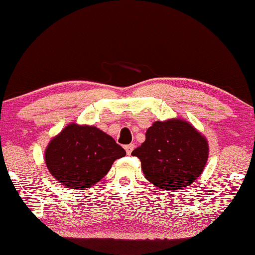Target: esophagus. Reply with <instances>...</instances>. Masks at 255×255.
<instances>
[{"instance_id":"esophagus-1","label":"esophagus","mask_w":255,"mask_h":255,"mask_svg":"<svg viewBox=\"0 0 255 255\" xmlns=\"http://www.w3.org/2000/svg\"><path fill=\"white\" fill-rule=\"evenodd\" d=\"M133 148H134V145H133V144H128V145H125L124 149H125V151H127L128 154H131Z\"/></svg>"}]
</instances>
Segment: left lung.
<instances>
[{"label":"left lung","mask_w":255,"mask_h":255,"mask_svg":"<svg viewBox=\"0 0 255 255\" xmlns=\"http://www.w3.org/2000/svg\"><path fill=\"white\" fill-rule=\"evenodd\" d=\"M208 141L182 119L157 121L145 141L133 150L146 180L164 190L182 189L202 175L208 160Z\"/></svg>","instance_id":"8db88e82"}]
</instances>
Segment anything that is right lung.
Returning a JSON list of instances; mask_svg holds the SVG:
<instances>
[{
    "label": "right lung",
    "mask_w": 255,
    "mask_h": 255,
    "mask_svg": "<svg viewBox=\"0 0 255 255\" xmlns=\"http://www.w3.org/2000/svg\"><path fill=\"white\" fill-rule=\"evenodd\" d=\"M125 154L122 146L98 128L71 122L49 141L44 162L66 188L84 190L104 178L115 160Z\"/></svg>",
    "instance_id": "obj_1"
}]
</instances>
